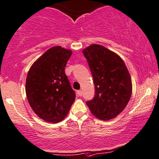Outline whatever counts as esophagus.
Here are the masks:
<instances>
[{
  "mask_svg": "<svg viewBox=\"0 0 159 159\" xmlns=\"http://www.w3.org/2000/svg\"><path fill=\"white\" fill-rule=\"evenodd\" d=\"M77 94L78 96H80V97H81V96L82 95V91H81V90H78Z\"/></svg>",
  "mask_w": 159,
  "mask_h": 159,
  "instance_id": "esophagus-1",
  "label": "esophagus"
}]
</instances>
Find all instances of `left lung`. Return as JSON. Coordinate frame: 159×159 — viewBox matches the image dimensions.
Listing matches in <instances>:
<instances>
[{"instance_id": "1", "label": "left lung", "mask_w": 159, "mask_h": 159, "mask_svg": "<svg viewBox=\"0 0 159 159\" xmlns=\"http://www.w3.org/2000/svg\"><path fill=\"white\" fill-rule=\"evenodd\" d=\"M93 77L95 95L86 102L90 111L101 120L115 118L132 94V81L122 58L103 45L92 44L83 50Z\"/></svg>"}]
</instances>
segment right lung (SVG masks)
I'll return each mask as SVG.
<instances>
[{"label":"right lung","instance_id":"1","mask_svg":"<svg viewBox=\"0 0 159 159\" xmlns=\"http://www.w3.org/2000/svg\"><path fill=\"white\" fill-rule=\"evenodd\" d=\"M71 50L54 46L34 62L26 77L25 93L34 113L46 122L56 123L65 118L75 94L65 69Z\"/></svg>","mask_w":159,"mask_h":159}]
</instances>
